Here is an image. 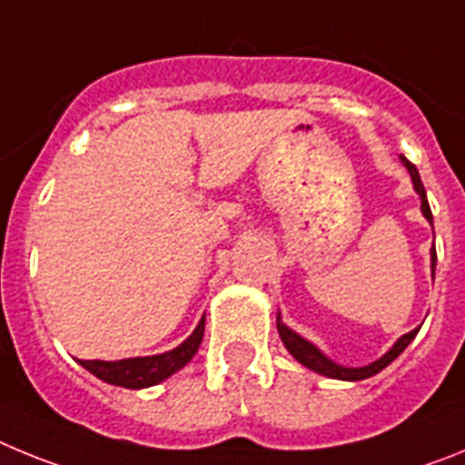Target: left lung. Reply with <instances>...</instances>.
Segmentation results:
<instances>
[{
	"label": "left lung",
	"instance_id": "1",
	"mask_svg": "<svg viewBox=\"0 0 465 465\" xmlns=\"http://www.w3.org/2000/svg\"><path fill=\"white\" fill-rule=\"evenodd\" d=\"M401 160H402V165L408 167L410 176H412L414 191H417L419 197H421V212H424L426 219L433 223V213H430L429 200H426L424 183H421V176H419L417 167H414L412 163L405 158V155H401ZM430 268H433V272H435V249L430 252ZM277 328H279V335H282V342L286 344V349H289L291 354H293V359H298L300 363L305 365V368L319 372V375L332 377V380H347V381L365 380V377H372V375H377L380 371H384L386 365H389L393 359H398V356L402 354V349L408 347V344L414 340V335L419 332V328H414V331H410L408 335H402V338L398 340V342L393 344V347L389 349V351H386V354L381 356L380 361H375V363L365 365V368H342V365L332 363L331 359H326V356H323L322 351L314 347V344L300 338L298 332H293L291 328H286L282 322H277Z\"/></svg>",
	"mask_w": 465,
	"mask_h": 465
}]
</instances>
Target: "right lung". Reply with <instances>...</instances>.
<instances>
[{
	"instance_id": "1",
	"label": "right lung",
	"mask_w": 465,
	"mask_h": 465,
	"mask_svg": "<svg viewBox=\"0 0 465 465\" xmlns=\"http://www.w3.org/2000/svg\"><path fill=\"white\" fill-rule=\"evenodd\" d=\"M204 335V319H200L197 328L191 338L176 349L160 356H146V359H123V361H79L85 371L100 377L109 384L125 386V389H143L153 386L158 381L167 380L176 371H182L183 365L195 356L197 347L203 342Z\"/></svg>"
}]
</instances>
